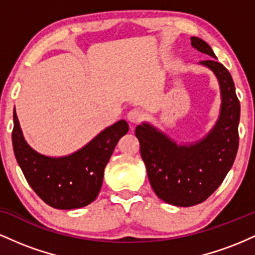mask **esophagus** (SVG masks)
I'll return each instance as SVG.
<instances>
[{"label": "esophagus", "instance_id": "34e87169", "mask_svg": "<svg viewBox=\"0 0 255 255\" xmlns=\"http://www.w3.org/2000/svg\"><path fill=\"white\" fill-rule=\"evenodd\" d=\"M127 119L128 121L131 122V124H139V122L144 119V114H142V111H140L139 109H131L129 113L127 114Z\"/></svg>", "mask_w": 255, "mask_h": 255}]
</instances>
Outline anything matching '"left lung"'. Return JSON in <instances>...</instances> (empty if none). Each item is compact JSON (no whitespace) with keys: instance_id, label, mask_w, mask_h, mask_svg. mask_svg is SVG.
Instances as JSON below:
<instances>
[{"instance_id":"left-lung-1","label":"left lung","mask_w":255,"mask_h":255,"mask_svg":"<svg viewBox=\"0 0 255 255\" xmlns=\"http://www.w3.org/2000/svg\"><path fill=\"white\" fill-rule=\"evenodd\" d=\"M191 44L212 57L199 64L211 69L218 80L222 101L217 122L203 139L191 144H177L147 122L135 128L152 189L163 201L181 207L203 203L221 186L239 148L240 102L233 78L216 61L209 44L198 37H191Z\"/></svg>"}]
</instances>
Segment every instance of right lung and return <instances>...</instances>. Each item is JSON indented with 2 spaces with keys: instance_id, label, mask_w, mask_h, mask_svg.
<instances>
[{
  "instance_id": "obj_1",
  "label": "right lung",
  "mask_w": 255,
  "mask_h": 255,
  "mask_svg": "<svg viewBox=\"0 0 255 255\" xmlns=\"http://www.w3.org/2000/svg\"><path fill=\"white\" fill-rule=\"evenodd\" d=\"M11 133L17 164L31 188L45 204L58 210L80 209L92 203L102 188L104 169L116 144L127 134L128 124L120 120L68 156L50 157L26 142L15 109Z\"/></svg>"
}]
</instances>
